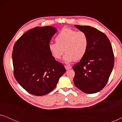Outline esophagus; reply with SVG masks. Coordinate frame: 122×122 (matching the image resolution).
Returning <instances> with one entry per match:
<instances>
[{
  "mask_svg": "<svg viewBox=\"0 0 122 122\" xmlns=\"http://www.w3.org/2000/svg\"><path fill=\"white\" fill-rule=\"evenodd\" d=\"M65 68H66V70H68L71 69V66H65Z\"/></svg>",
  "mask_w": 122,
  "mask_h": 122,
  "instance_id": "34e87169",
  "label": "esophagus"
}]
</instances>
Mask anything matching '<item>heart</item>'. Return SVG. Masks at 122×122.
<instances>
[{
	"mask_svg": "<svg viewBox=\"0 0 122 122\" xmlns=\"http://www.w3.org/2000/svg\"><path fill=\"white\" fill-rule=\"evenodd\" d=\"M56 43H51L49 49L55 59H60L66 53V63L77 61L84 57L87 51L89 40L87 35L82 31H76L69 28H64L56 37Z\"/></svg>",
	"mask_w": 122,
	"mask_h": 122,
	"instance_id": "heart-1",
	"label": "heart"
}]
</instances>
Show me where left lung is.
Here are the masks:
<instances>
[{
  "label": "left lung",
  "instance_id": "obj_1",
  "mask_svg": "<svg viewBox=\"0 0 122 122\" xmlns=\"http://www.w3.org/2000/svg\"><path fill=\"white\" fill-rule=\"evenodd\" d=\"M87 35V51L79 63L73 66L76 87L88 94L101 91L107 83L114 64L111 42L106 34L90 26L75 25Z\"/></svg>",
  "mask_w": 122,
  "mask_h": 122
}]
</instances>
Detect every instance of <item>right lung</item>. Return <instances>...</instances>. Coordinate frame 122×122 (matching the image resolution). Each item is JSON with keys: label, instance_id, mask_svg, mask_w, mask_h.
Wrapping results in <instances>:
<instances>
[{"label": "right lung", "instance_id": "right-lung-1", "mask_svg": "<svg viewBox=\"0 0 122 122\" xmlns=\"http://www.w3.org/2000/svg\"><path fill=\"white\" fill-rule=\"evenodd\" d=\"M56 32L53 26L34 28L23 34L13 47L14 77L34 96H44L52 91L66 71L49 49L50 41Z\"/></svg>", "mask_w": 122, "mask_h": 122}]
</instances>
